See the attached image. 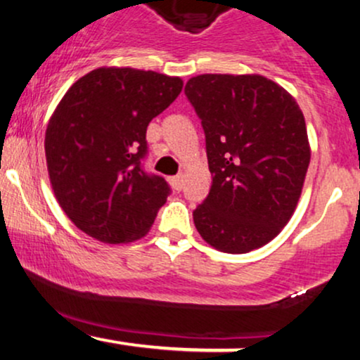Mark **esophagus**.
Here are the masks:
<instances>
[{"mask_svg":"<svg viewBox=\"0 0 360 360\" xmlns=\"http://www.w3.org/2000/svg\"><path fill=\"white\" fill-rule=\"evenodd\" d=\"M171 184L176 191H181V189H183V174H177L174 177H171Z\"/></svg>","mask_w":360,"mask_h":360,"instance_id":"34e87169","label":"esophagus"}]
</instances>
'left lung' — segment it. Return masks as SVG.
<instances>
[{"instance_id": "1", "label": "left lung", "mask_w": 360, "mask_h": 360, "mask_svg": "<svg viewBox=\"0 0 360 360\" xmlns=\"http://www.w3.org/2000/svg\"><path fill=\"white\" fill-rule=\"evenodd\" d=\"M184 93L201 120L213 176L193 212L198 232L229 254L266 245L295 212L309 166L298 103L257 74H201Z\"/></svg>"}]
</instances>
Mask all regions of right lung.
<instances>
[{
  "label": "right lung",
  "instance_id": "add662e5",
  "mask_svg": "<svg viewBox=\"0 0 360 360\" xmlns=\"http://www.w3.org/2000/svg\"><path fill=\"white\" fill-rule=\"evenodd\" d=\"M183 81L154 71L100 68L76 81L45 131L57 201L77 229L105 243L143 237L171 194L143 169L147 127L179 96Z\"/></svg>",
  "mask_w": 360,
  "mask_h": 360
}]
</instances>
